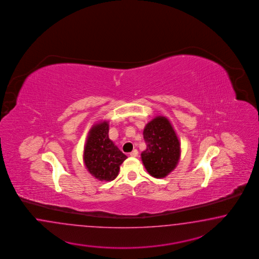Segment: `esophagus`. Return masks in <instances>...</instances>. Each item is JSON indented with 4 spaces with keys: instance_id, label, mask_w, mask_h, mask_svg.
I'll use <instances>...</instances> for the list:
<instances>
[{
    "instance_id": "1",
    "label": "esophagus",
    "mask_w": 259,
    "mask_h": 259,
    "mask_svg": "<svg viewBox=\"0 0 259 259\" xmlns=\"http://www.w3.org/2000/svg\"><path fill=\"white\" fill-rule=\"evenodd\" d=\"M139 155V151L137 149L133 150L131 153H130V156L131 157H136Z\"/></svg>"
}]
</instances>
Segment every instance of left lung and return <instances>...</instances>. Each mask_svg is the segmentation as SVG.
<instances>
[{
	"instance_id": "8db88e82",
	"label": "left lung",
	"mask_w": 259,
	"mask_h": 259,
	"mask_svg": "<svg viewBox=\"0 0 259 259\" xmlns=\"http://www.w3.org/2000/svg\"><path fill=\"white\" fill-rule=\"evenodd\" d=\"M146 150L141 153L142 163L150 175L162 179L177 167L181 157V142L169 119L153 118L144 127Z\"/></svg>"
}]
</instances>
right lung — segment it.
<instances>
[{
	"label": "right lung",
	"mask_w": 259,
	"mask_h": 259,
	"mask_svg": "<svg viewBox=\"0 0 259 259\" xmlns=\"http://www.w3.org/2000/svg\"><path fill=\"white\" fill-rule=\"evenodd\" d=\"M108 121L95 124L89 131L83 151V161L88 172L99 181H114L119 166L127 157L111 141Z\"/></svg>",
	"instance_id": "1"
}]
</instances>
